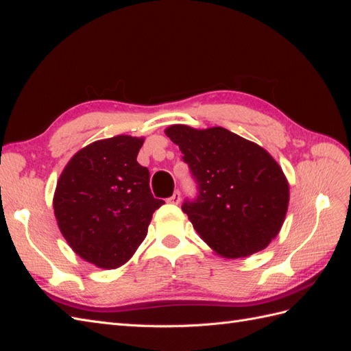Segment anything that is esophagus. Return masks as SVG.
<instances>
[{"instance_id": "34e87169", "label": "esophagus", "mask_w": 351, "mask_h": 351, "mask_svg": "<svg viewBox=\"0 0 351 351\" xmlns=\"http://www.w3.org/2000/svg\"><path fill=\"white\" fill-rule=\"evenodd\" d=\"M180 200H182V193H180L178 190H176V192L173 193V196H171V197H168V199H167L168 204H173V205H178V204H180Z\"/></svg>"}]
</instances>
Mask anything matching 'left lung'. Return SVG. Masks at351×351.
Returning <instances> with one entry per match:
<instances>
[{
	"mask_svg": "<svg viewBox=\"0 0 351 351\" xmlns=\"http://www.w3.org/2000/svg\"><path fill=\"white\" fill-rule=\"evenodd\" d=\"M165 134L184 155L199 195L186 200L200 239L227 259L263 250L280 232L290 187L278 162L262 146L224 127L193 129L174 124Z\"/></svg>",
	"mask_w": 351,
	"mask_h": 351,
	"instance_id": "obj_1",
	"label": "left lung"
}]
</instances>
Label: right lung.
Here are the masks:
<instances>
[{
  "label": "right lung",
  "instance_id": "obj_1",
  "mask_svg": "<svg viewBox=\"0 0 351 351\" xmlns=\"http://www.w3.org/2000/svg\"><path fill=\"white\" fill-rule=\"evenodd\" d=\"M143 137L119 134L73 155L57 182L54 214L73 252L102 269L120 268L147 234L164 200L149 189V169L136 161Z\"/></svg>",
  "mask_w": 351,
  "mask_h": 351
}]
</instances>
